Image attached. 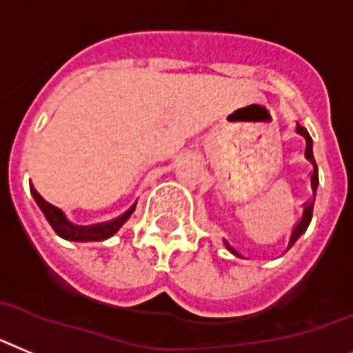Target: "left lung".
Wrapping results in <instances>:
<instances>
[{
  "mask_svg": "<svg viewBox=\"0 0 353 353\" xmlns=\"http://www.w3.org/2000/svg\"><path fill=\"white\" fill-rule=\"evenodd\" d=\"M296 133L302 134L305 139V158L309 159L312 163V174H311V188H312V199L309 202H305L304 204V211H302V216H300L299 223H296L295 228H293V231H291V236H290V243H288V249H290L291 245L295 243L296 240H299L300 236L304 234L305 229H307V225L311 223V219H312V206H314V194H316V188H318V167H316V161H314V156H312V140L311 137H309L307 130L305 128H302L300 124H296ZM225 247H228L229 250H231L232 254H236V250L232 249L231 245L225 241Z\"/></svg>",
  "mask_w": 353,
  "mask_h": 353,
  "instance_id": "8db88e82",
  "label": "left lung"
}]
</instances>
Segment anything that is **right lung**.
I'll list each match as a JSON object with an SVG mask.
<instances>
[{
	"label": "right lung",
	"instance_id": "1",
	"mask_svg": "<svg viewBox=\"0 0 353 353\" xmlns=\"http://www.w3.org/2000/svg\"><path fill=\"white\" fill-rule=\"evenodd\" d=\"M30 190H32L33 199H35V202L42 210L44 216L48 219L49 225L54 229V232H57L60 238H63V240H69V241H103V240H106V238H110V236L115 234V232H117L119 229L124 225V222L130 219L131 213L134 211V206H137V204H133V206L125 211V213H122L121 216H117V219L110 220V222L97 223V225H87V228H83V225H74V223L67 219L65 213H63L60 208L53 206V204H49L48 201H44V199H42V195L39 194L35 188H33V185H30Z\"/></svg>",
	"mask_w": 353,
	"mask_h": 353
}]
</instances>
